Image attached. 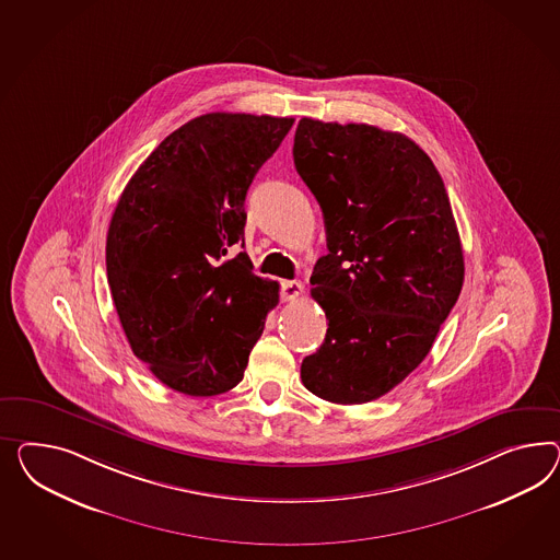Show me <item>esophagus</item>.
Listing matches in <instances>:
<instances>
[{
    "label": "esophagus",
    "mask_w": 560,
    "mask_h": 560,
    "mask_svg": "<svg viewBox=\"0 0 560 560\" xmlns=\"http://www.w3.org/2000/svg\"><path fill=\"white\" fill-rule=\"evenodd\" d=\"M303 295V283L302 281H283L281 283V298L285 302H295Z\"/></svg>",
    "instance_id": "esophagus-1"
}]
</instances>
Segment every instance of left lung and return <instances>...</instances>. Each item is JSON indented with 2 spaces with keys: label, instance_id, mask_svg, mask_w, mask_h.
<instances>
[{
  "label": "left lung",
  "instance_id": "1",
  "mask_svg": "<svg viewBox=\"0 0 560 560\" xmlns=\"http://www.w3.org/2000/svg\"><path fill=\"white\" fill-rule=\"evenodd\" d=\"M293 161L328 242L310 279L328 332L303 359V385L332 404H366L422 363L460 295L451 199L413 140L369 124L302 118Z\"/></svg>",
  "mask_w": 560,
  "mask_h": 560
}]
</instances>
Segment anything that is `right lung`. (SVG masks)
<instances>
[{
    "label": "right lung",
    "instance_id": "right-lung-1",
    "mask_svg": "<svg viewBox=\"0 0 560 560\" xmlns=\"http://www.w3.org/2000/svg\"><path fill=\"white\" fill-rule=\"evenodd\" d=\"M293 118L213 112L183 124L121 191L107 283L132 352L166 387L226 394L244 377L279 283L253 272L244 199Z\"/></svg>",
    "mask_w": 560,
    "mask_h": 560
}]
</instances>
